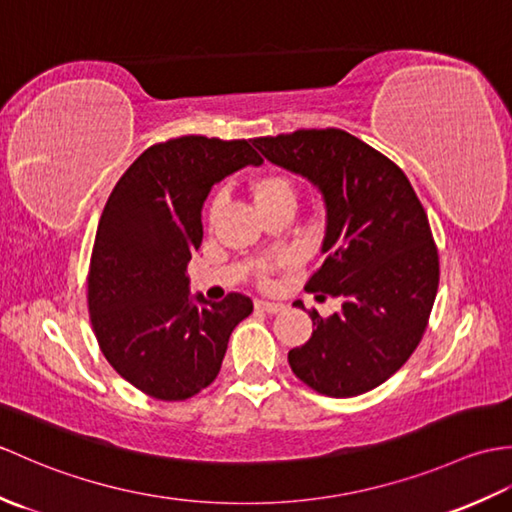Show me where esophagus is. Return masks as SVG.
<instances>
[{"label":"esophagus","instance_id":"esophagus-1","mask_svg":"<svg viewBox=\"0 0 512 512\" xmlns=\"http://www.w3.org/2000/svg\"><path fill=\"white\" fill-rule=\"evenodd\" d=\"M255 308H257V310H262V312H268V314H277V312L284 310V303L259 299V301H255Z\"/></svg>","mask_w":512,"mask_h":512}]
</instances>
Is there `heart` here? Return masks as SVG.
<instances>
[{"label": "heart", "instance_id": "heart-1", "mask_svg": "<svg viewBox=\"0 0 512 512\" xmlns=\"http://www.w3.org/2000/svg\"><path fill=\"white\" fill-rule=\"evenodd\" d=\"M250 195H253L257 209L262 211L277 202H295V184H292V180L286 176V173L266 171L250 182ZM217 217H220V200H213L209 206V224H215ZM279 264L284 262L279 259V262L259 266V281H262V284H268L270 273H273Z\"/></svg>", "mask_w": 512, "mask_h": 512}]
</instances>
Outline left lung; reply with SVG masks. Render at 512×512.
Instances as JSON below:
<instances>
[{
    "label": "left lung",
    "mask_w": 512,
    "mask_h": 512,
    "mask_svg": "<svg viewBox=\"0 0 512 512\" xmlns=\"http://www.w3.org/2000/svg\"><path fill=\"white\" fill-rule=\"evenodd\" d=\"M253 145L319 187L325 257L306 290L343 299L328 319L310 312V341L288 352L292 372L323 396L365 394L407 363L429 325L440 259L424 206L396 162L343 129H297Z\"/></svg>",
    "instance_id": "8db88e82"
}]
</instances>
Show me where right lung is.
Instances as JSON below:
<instances>
[{"instance_id": "obj_1", "label": "right lung", "mask_w": 512, "mask_h": 512, "mask_svg": "<svg viewBox=\"0 0 512 512\" xmlns=\"http://www.w3.org/2000/svg\"><path fill=\"white\" fill-rule=\"evenodd\" d=\"M262 162L244 138H169L145 149L107 198L88 270L90 321L107 363L151 398L209 387L235 325L253 312L239 292L195 306L187 266L213 184Z\"/></svg>"}]
</instances>
